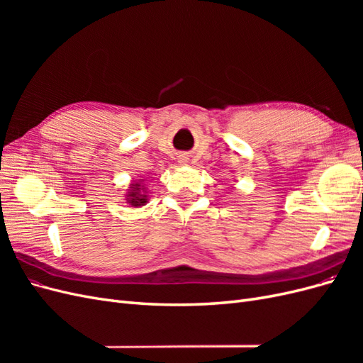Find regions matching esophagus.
Masks as SVG:
<instances>
[{
  "label": "esophagus",
  "instance_id": "obj_1",
  "mask_svg": "<svg viewBox=\"0 0 363 363\" xmlns=\"http://www.w3.org/2000/svg\"><path fill=\"white\" fill-rule=\"evenodd\" d=\"M182 164H186V163H188V157H184V156H182L180 157V160H179Z\"/></svg>",
  "mask_w": 363,
  "mask_h": 363
}]
</instances>
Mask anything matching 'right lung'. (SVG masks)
Instances as JSON below:
<instances>
[{
  "label": "right lung",
  "instance_id": "add662e5",
  "mask_svg": "<svg viewBox=\"0 0 363 363\" xmlns=\"http://www.w3.org/2000/svg\"><path fill=\"white\" fill-rule=\"evenodd\" d=\"M148 200L150 195L148 188L144 184V179L131 180L125 192V203H128L131 207H142L148 203Z\"/></svg>",
  "mask_w": 363,
  "mask_h": 363
}]
</instances>
